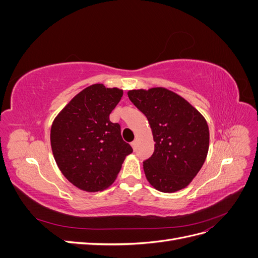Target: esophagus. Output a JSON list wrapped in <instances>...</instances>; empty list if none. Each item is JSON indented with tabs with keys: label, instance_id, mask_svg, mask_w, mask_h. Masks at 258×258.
Here are the masks:
<instances>
[{
	"label": "esophagus",
	"instance_id": "esophagus-1",
	"mask_svg": "<svg viewBox=\"0 0 258 258\" xmlns=\"http://www.w3.org/2000/svg\"><path fill=\"white\" fill-rule=\"evenodd\" d=\"M131 146L134 147V150H136V146H137V141H136V140H135V141L131 142Z\"/></svg>",
	"mask_w": 258,
	"mask_h": 258
}]
</instances>
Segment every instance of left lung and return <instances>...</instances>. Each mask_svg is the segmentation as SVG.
Masks as SVG:
<instances>
[{"label":"left lung","mask_w":258,"mask_h":258,"mask_svg":"<svg viewBox=\"0 0 258 258\" xmlns=\"http://www.w3.org/2000/svg\"><path fill=\"white\" fill-rule=\"evenodd\" d=\"M128 97L147 117L156 142L152 157L143 162L147 181L162 192L185 188L208 155L205 117L184 98L162 87L129 90Z\"/></svg>","instance_id":"8db88e82"}]
</instances>
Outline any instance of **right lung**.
<instances>
[{
	"label": "right lung",
	"instance_id": "1",
	"mask_svg": "<svg viewBox=\"0 0 258 258\" xmlns=\"http://www.w3.org/2000/svg\"><path fill=\"white\" fill-rule=\"evenodd\" d=\"M123 91L95 84L70 101L50 130L54 160L69 182L95 192L113 184L132 147L122 140L119 123L110 120Z\"/></svg>",
	"mask_w": 258,
	"mask_h": 258
}]
</instances>
